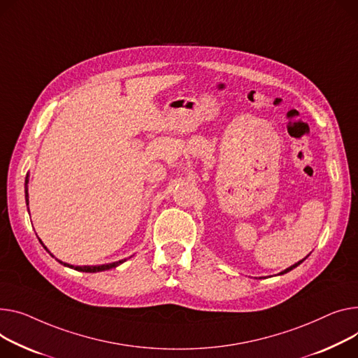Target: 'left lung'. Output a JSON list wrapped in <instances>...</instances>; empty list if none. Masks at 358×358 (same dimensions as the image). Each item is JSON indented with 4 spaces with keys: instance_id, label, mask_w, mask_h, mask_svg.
Wrapping results in <instances>:
<instances>
[{
    "instance_id": "1",
    "label": "left lung",
    "mask_w": 358,
    "mask_h": 358,
    "mask_svg": "<svg viewBox=\"0 0 358 358\" xmlns=\"http://www.w3.org/2000/svg\"><path fill=\"white\" fill-rule=\"evenodd\" d=\"M303 260H305V259H302V260H299V262H296V264H295V265H292V266H289V268H287V269H285V271H282V272H280V273H279V275H283V273H288V272H289V271H292V269H294V268H296V266H298V265H301V264H302V262H303Z\"/></svg>"
}]
</instances>
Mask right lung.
<instances>
[{
  "mask_svg": "<svg viewBox=\"0 0 358 358\" xmlns=\"http://www.w3.org/2000/svg\"><path fill=\"white\" fill-rule=\"evenodd\" d=\"M24 192H26V203H27V206H29V174H27V177H26V184H24ZM40 243H41V241H40ZM43 245V243H41ZM43 248L47 250V248L43 245ZM49 252V250H47ZM127 259H122V260H117V262H113V264H106V265H99V266H73V265H69V264H64V262H62V260H59L62 265H64V266H67V268H71V269H75V271H79V272H89V273H93V272H102V271H109V269H112V268H116V266H119L121 264H124Z\"/></svg>",
  "mask_w": 358,
  "mask_h": 358,
  "instance_id": "add662e5",
  "label": "right lung"
}]
</instances>
